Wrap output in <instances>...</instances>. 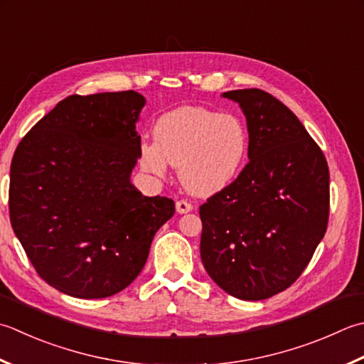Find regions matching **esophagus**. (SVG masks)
<instances>
[{"label":"esophagus","instance_id":"1","mask_svg":"<svg viewBox=\"0 0 364 364\" xmlns=\"http://www.w3.org/2000/svg\"><path fill=\"white\" fill-rule=\"evenodd\" d=\"M176 211L180 213V215H183V213H189V211H192V203L181 198V200L176 202Z\"/></svg>","mask_w":364,"mask_h":364}]
</instances>
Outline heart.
Wrapping results in <instances>:
<instances>
[{"label":"heart","instance_id":"obj_1","mask_svg":"<svg viewBox=\"0 0 364 364\" xmlns=\"http://www.w3.org/2000/svg\"><path fill=\"white\" fill-rule=\"evenodd\" d=\"M247 149L249 134L240 118L183 107L159 118L154 141L140 146V164L158 176L166 175L172 164L180 167L181 181L191 192L211 196L237 178Z\"/></svg>","mask_w":364,"mask_h":364}]
</instances>
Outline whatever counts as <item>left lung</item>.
Masks as SVG:
<instances>
[{
  "label": "left lung",
  "instance_id": "left-lung-1",
  "mask_svg": "<svg viewBox=\"0 0 364 364\" xmlns=\"http://www.w3.org/2000/svg\"><path fill=\"white\" fill-rule=\"evenodd\" d=\"M243 109L249 162L200 206V257L227 294L259 301L289 289L308 267L330 216L322 149L269 92H224Z\"/></svg>",
  "mask_w": 364,
  "mask_h": 364
}]
</instances>
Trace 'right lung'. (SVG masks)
<instances>
[{"instance_id": "add662e5", "label": "right lung", "mask_w": 364, "mask_h": 364, "mask_svg": "<svg viewBox=\"0 0 364 364\" xmlns=\"http://www.w3.org/2000/svg\"><path fill=\"white\" fill-rule=\"evenodd\" d=\"M144 105L132 90L68 96L14 153V233L36 273L63 294L91 300L126 289L173 216L172 198L145 197L129 181Z\"/></svg>"}]
</instances>
